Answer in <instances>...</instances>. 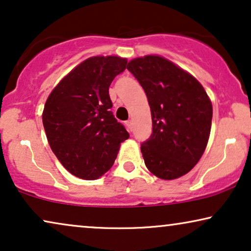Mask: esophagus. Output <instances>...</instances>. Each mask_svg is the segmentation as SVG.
Returning a JSON list of instances; mask_svg holds the SVG:
<instances>
[{
  "label": "esophagus",
  "instance_id": "esophagus-1",
  "mask_svg": "<svg viewBox=\"0 0 251 251\" xmlns=\"http://www.w3.org/2000/svg\"><path fill=\"white\" fill-rule=\"evenodd\" d=\"M126 126H128V129L130 130V131H132V129H133V123H132L131 120H128V121L126 122Z\"/></svg>",
  "mask_w": 251,
  "mask_h": 251
}]
</instances>
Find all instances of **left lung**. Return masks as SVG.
<instances>
[{
  "mask_svg": "<svg viewBox=\"0 0 251 251\" xmlns=\"http://www.w3.org/2000/svg\"><path fill=\"white\" fill-rule=\"evenodd\" d=\"M147 96L152 133L142 143L144 161L161 179L184 176L199 162L210 135L212 105L197 78L159 56L129 61Z\"/></svg>",
  "mask_w": 251,
  "mask_h": 251,
  "instance_id": "1",
  "label": "left lung"
}]
</instances>
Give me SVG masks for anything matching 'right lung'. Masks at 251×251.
<instances>
[{
  "label": "right lung",
  "mask_w": 251,
  "mask_h": 251,
  "mask_svg": "<svg viewBox=\"0 0 251 251\" xmlns=\"http://www.w3.org/2000/svg\"><path fill=\"white\" fill-rule=\"evenodd\" d=\"M126 59L97 56L84 60L53 89L44 105L43 126L60 163L81 179L94 180L111 169L129 138L112 112L108 88Z\"/></svg>",
  "instance_id": "1"
}]
</instances>
